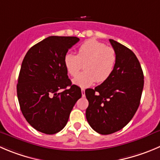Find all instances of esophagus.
Listing matches in <instances>:
<instances>
[{
	"instance_id": "obj_1",
	"label": "esophagus",
	"mask_w": 160,
	"mask_h": 160,
	"mask_svg": "<svg viewBox=\"0 0 160 160\" xmlns=\"http://www.w3.org/2000/svg\"><path fill=\"white\" fill-rule=\"evenodd\" d=\"M82 95L85 96V89H82Z\"/></svg>"
}]
</instances>
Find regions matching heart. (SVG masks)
I'll return each instance as SVG.
<instances>
[{
  "mask_svg": "<svg viewBox=\"0 0 160 160\" xmlns=\"http://www.w3.org/2000/svg\"><path fill=\"white\" fill-rule=\"evenodd\" d=\"M116 61L115 50L95 39L83 42L78 48L77 55L68 52L63 59L67 72L71 76H75L84 64V72L72 80L74 85L80 87L90 86L96 81H106L113 72Z\"/></svg>",
  "mask_w": 160,
  "mask_h": 160,
  "instance_id": "obj_1",
  "label": "heart"
}]
</instances>
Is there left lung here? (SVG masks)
Here are the masks:
<instances>
[{"instance_id": "left-lung-1", "label": "left lung", "mask_w": 160, "mask_h": 160, "mask_svg": "<svg viewBox=\"0 0 160 160\" xmlns=\"http://www.w3.org/2000/svg\"><path fill=\"white\" fill-rule=\"evenodd\" d=\"M117 55L110 77L95 89L85 91L89 101L86 116L100 134H111L127 126L136 113L144 87V74L134 53L109 39Z\"/></svg>"}]
</instances>
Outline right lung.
Segmentation results:
<instances>
[{"mask_svg":"<svg viewBox=\"0 0 160 160\" xmlns=\"http://www.w3.org/2000/svg\"><path fill=\"white\" fill-rule=\"evenodd\" d=\"M78 42L77 37L50 36L31 47L22 60L18 100L26 120L38 131L54 134L63 130L81 98V89L72 85L63 63L64 56Z\"/></svg>","mask_w":160,"mask_h":160,"instance_id":"right-lung-1","label":"right lung"}]
</instances>
